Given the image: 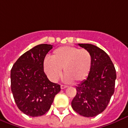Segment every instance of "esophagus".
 Instances as JSON below:
<instances>
[{
	"label": "esophagus",
	"mask_w": 128,
	"mask_h": 128,
	"mask_svg": "<svg viewBox=\"0 0 128 128\" xmlns=\"http://www.w3.org/2000/svg\"><path fill=\"white\" fill-rule=\"evenodd\" d=\"M67 87L66 86H63V85H61V90H64L65 88H67Z\"/></svg>",
	"instance_id": "obj_1"
}]
</instances>
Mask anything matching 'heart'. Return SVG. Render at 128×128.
Masks as SVG:
<instances>
[{"label": "heart", "mask_w": 128, "mask_h": 128, "mask_svg": "<svg viewBox=\"0 0 128 128\" xmlns=\"http://www.w3.org/2000/svg\"><path fill=\"white\" fill-rule=\"evenodd\" d=\"M92 65V56L89 50L75 46H63L53 50L51 59H44L42 67L51 82L58 81L62 69L65 75L64 81L76 84L88 77Z\"/></svg>", "instance_id": "obj_1"}]
</instances>
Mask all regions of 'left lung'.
<instances>
[{"mask_svg": "<svg viewBox=\"0 0 128 128\" xmlns=\"http://www.w3.org/2000/svg\"><path fill=\"white\" fill-rule=\"evenodd\" d=\"M92 56V65L86 80L76 87L71 102L73 110L84 117H94L106 110L114 93L116 71L104 50L92 44H78Z\"/></svg>", "mask_w": 128, "mask_h": 128, "instance_id": "left-lung-1", "label": "left lung"}]
</instances>
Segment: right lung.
I'll return each mask as SVG.
<instances>
[{
	"label": "right lung",
	"mask_w": 128,
	"mask_h": 128,
	"mask_svg": "<svg viewBox=\"0 0 128 128\" xmlns=\"http://www.w3.org/2000/svg\"><path fill=\"white\" fill-rule=\"evenodd\" d=\"M53 45L34 46L17 59L10 71L11 91L18 108L30 117L44 115L50 109L60 85L50 82L42 63Z\"/></svg>",
	"instance_id": "right-lung-1"
}]
</instances>
